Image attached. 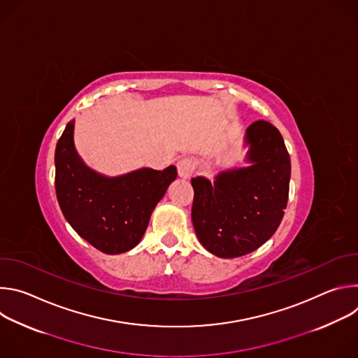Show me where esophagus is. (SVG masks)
<instances>
[{
    "label": "esophagus",
    "mask_w": 358,
    "mask_h": 358,
    "mask_svg": "<svg viewBox=\"0 0 358 358\" xmlns=\"http://www.w3.org/2000/svg\"><path fill=\"white\" fill-rule=\"evenodd\" d=\"M192 162L189 159H181L178 163H177V171H178V176L181 178H189L191 174H192Z\"/></svg>",
    "instance_id": "esophagus-1"
}]
</instances>
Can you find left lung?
Here are the masks:
<instances>
[{"label":"left lung","mask_w":358,"mask_h":358,"mask_svg":"<svg viewBox=\"0 0 358 358\" xmlns=\"http://www.w3.org/2000/svg\"><path fill=\"white\" fill-rule=\"evenodd\" d=\"M248 167L191 180L196 238L215 257L231 259L264 245L278 229L289 196L290 157L279 130L252 123L245 133Z\"/></svg>","instance_id":"1"}]
</instances>
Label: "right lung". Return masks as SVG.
Masks as SVG:
<instances>
[{
  "label": "right lung",
  "mask_w": 358,
  "mask_h": 358,
  "mask_svg": "<svg viewBox=\"0 0 358 358\" xmlns=\"http://www.w3.org/2000/svg\"><path fill=\"white\" fill-rule=\"evenodd\" d=\"M71 120L55 150V189L61 211L79 236L108 255L133 249L143 238L151 213L177 177L170 166L163 171L138 169L108 177L87 167L73 143Z\"/></svg>",
  "instance_id": "1"
}]
</instances>
